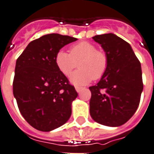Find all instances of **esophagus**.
<instances>
[{
    "mask_svg": "<svg viewBox=\"0 0 154 154\" xmlns=\"http://www.w3.org/2000/svg\"><path fill=\"white\" fill-rule=\"evenodd\" d=\"M83 88H82V87H79V86H76V87H75V90L77 91L78 93H80Z\"/></svg>",
    "mask_w": 154,
    "mask_h": 154,
    "instance_id": "1",
    "label": "esophagus"
}]
</instances>
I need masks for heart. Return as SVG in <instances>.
Listing matches in <instances>:
<instances>
[{"instance_id": "obj_1", "label": "heart", "mask_w": 154, "mask_h": 154, "mask_svg": "<svg viewBox=\"0 0 154 154\" xmlns=\"http://www.w3.org/2000/svg\"><path fill=\"white\" fill-rule=\"evenodd\" d=\"M57 68L64 75L69 76L79 64V69L73 73L70 81L75 85H86L99 79L108 67V57L89 42H80L69 48V53L59 51L55 57Z\"/></svg>"}]
</instances>
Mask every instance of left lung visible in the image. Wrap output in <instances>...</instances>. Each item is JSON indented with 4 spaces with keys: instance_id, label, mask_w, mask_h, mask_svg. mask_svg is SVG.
<instances>
[{
    "instance_id": "obj_1",
    "label": "left lung",
    "mask_w": 154,
    "mask_h": 154,
    "mask_svg": "<svg viewBox=\"0 0 154 154\" xmlns=\"http://www.w3.org/2000/svg\"><path fill=\"white\" fill-rule=\"evenodd\" d=\"M108 57V67L100 81L89 87L90 115L107 126H120L132 117L140 102L143 85L140 60L131 45L113 33L96 35Z\"/></svg>"
}]
</instances>
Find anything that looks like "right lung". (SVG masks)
<instances>
[{
    "label": "right lung",
    "instance_id": "add662e5",
    "mask_svg": "<svg viewBox=\"0 0 154 154\" xmlns=\"http://www.w3.org/2000/svg\"><path fill=\"white\" fill-rule=\"evenodd\" d=\"M75 38L50 33L33 40L18 57L13 94L21 115L32 127L51 131L71 116V103L78 94L57 68L55 57Z\"/></svg>",
    "mask_w": 154,
    "mask_h": 154
}]
</instances>
